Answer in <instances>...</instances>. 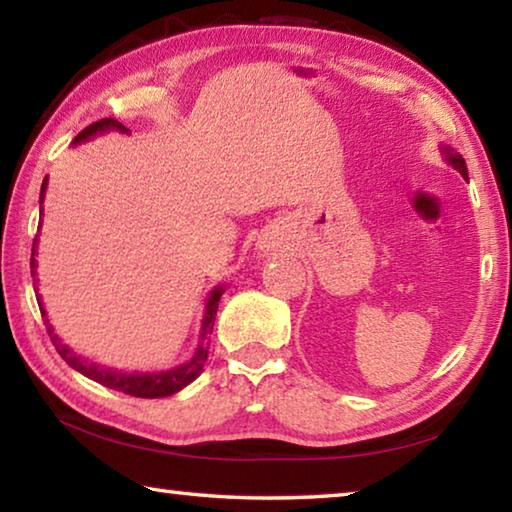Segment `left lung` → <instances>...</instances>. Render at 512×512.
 I'll use <instances>...</instances> for the list:
<instances>
[{
  "mask_svg": "<svg viewBox=\"0 0 512 512\" xmlns=\"http://www.w3.org/2000/svg\"><path fill=\"white\" fill-rule=\"evenodd\" d=\"M442 152L447 154V163H449V165H454L456 170H458L460 174H463V177L467 179V165H465V158L460 156V154H456L454 149H451V147H442Z\"/></svg>",
  "mask_w": 512,
  "mask_h": 512,
  "instance_id": "8db88e82",
  "label": "left lung"
}]
</instances>
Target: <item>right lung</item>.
I'll list each match as a JSON object with an SVG mask.
<instances>
[{"instance_id": "add662e5", "label": "right lung", "mask_w": 512, "mask_h": 512, "mask_svg": "<svg viewBox=\"0 0 512 512\" xmlns=\"http://www.w3.org/2000/svg\"><path fill=\"white\" fill-rule=\"evenodd\" d=\"M117 129L122 133H127L129 129L122 127L120 122L113 120V117H104V120L99 122H92L90 127L83 129L77 138H74V145H79V142L88 140V138H95L97 133H104V131H111ZM45 190H47V179L43 181V188H40V204H43V197H45ZM36 242L33 240V251H31V270L36 267ZM224 288L217 286L211 297L206 301V313H204V322H201V342L197 345L195 356H192L188 363H183L179 367H174V370H167V372H152V374H124V372H117V370H108L104 365H95V363H88L86 358H81L74 354V351L63 345L61 340H58V335H54L52 324L47 320V311L43 308V299L40 295L38 299V306H40V315H43V322L47 324V333L52 335V342L58 354L65 360L67 365L72 367V370L81 372L83 376H88V379L97 381L106 385V388L117 390V392H124V395H131V397H142V399H156V397H170L174 392H179L186 388L188 383H192L197 379V376L204 372V365H206V358H208V345H206V338L208 333L213 329V322H215V315H217V304H220V297H222Z\"/></svg>"}]
</instances>
